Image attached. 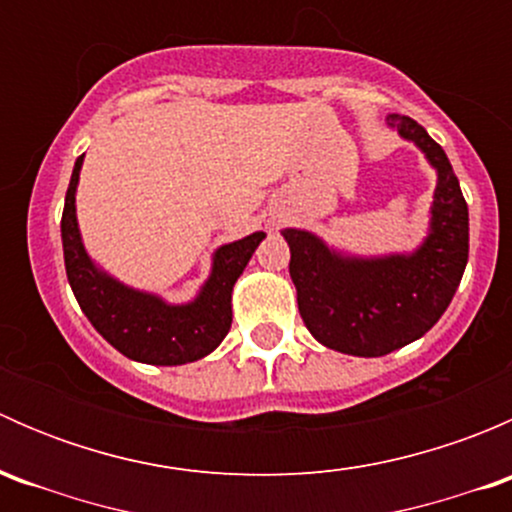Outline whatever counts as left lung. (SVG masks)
Masks as SVG:
<instances>
[{"mask_svg":"<svg viewBox=\"0 0 512 512\" xmlns=\"http://www.w3.org/2000/svg\"><path fill=\"white\" fill-rule=\"evenodd\" d=\"M386 121L438 170L431 235L414 255L354 260L304 230L282 232L304 324L324 347L352 356H384L423 337L451 304L468 262V205L451 160L414 118L394 113Z\"/></svg>","mask_w":512,"mask_h":512,"instance_id":"obj_1","label":"left lung"}]
</instances>
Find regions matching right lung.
Returning <instances> with one entry per match:
<instances>
[{
	"label": "right lung",
	"mask_w": 512,
	"mask_h": 512,
	"mask_svg": "<svg viewBox=\"0 0 512 512\" xmlns=\"http://www.w3.org/2000/svg\"><path fill=\"white\" fill-rule=\"evenodd\" d=\"M81 160L84 156L76 158L61 215L66 277L79 307L84 309L96 332L128 359L158 366H178L203 359L230 332L232 285L242 275L265 232H252L245 240L220 247L215 252L213 275L205 282L200 297L193 304L170 307L153 294L123 287L121 282L98 272L89 260L81 245L74 208Z\"/></svg>",
	"instance_id": "add662e5"
}]
</instances>
